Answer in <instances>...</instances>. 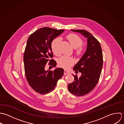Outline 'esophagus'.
Returning a JSON list of instances; mask_svg holds the SVG:
<instances>
[{"instance_id":"obj_1","label":"esophagus","mask_w":124,"mask_h":124,"mask_svg":"<svg viewBox=\"0 0 124 124\" xmlns=\"http://www.w3.org/2000/svg\"><path fill=\"white\" fill-rule=\"evenodd\" d=\"M64 75H69L70 74V72L68 71L67 70H64Z\"/></svg>"}]
</instances>
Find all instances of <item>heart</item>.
<instances>
[{
    "label": "heart",
    "mask_w": 124,
    "mask_h": 124,
    "mask_svg": "<svg viewBox=\"0 0 124 124\" xmlns=\"http://www.w3.org/2000/svg\"><path fill=\"white\" fill-rule=\"evenodd\" d=\"M67 39L71 44L74 48H76V54H79L82 51V48L80 46L82 44V40L77 35L70 34L67 36ZM61 42L60 38H55L53 40L51 43V49L53 52L56 55L60 54V50L59 47V44ZM74 63V59L68 56H63L58 60V65L64 68L68 69L70 68Z\"/></svg>",
    "instance_id": "obj_1"
}]
</instances>
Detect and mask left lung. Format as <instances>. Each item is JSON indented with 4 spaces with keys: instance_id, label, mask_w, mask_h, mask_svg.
<instances>
[{
    "instance_id": "1",
    "label": "left lung",
    "mask_w": 124,
    "mask_h": 124,
    "mask_svg": "<svg viewBox=\"0 0 124 124\" xmlns=\"http://www.w3.org/2000/svg\"><path fill=\"white\" fill-rule=\"evenodd\" d=\"M71 31L80 33L87 40L86 51L73 68L76 73L78 70L81 75L79 77L73 75L74 80L68 85L70 93L80 96L89 93L97 85L102 68V53L99 41L91 33L84 30Z\"/></svg>"
}]
</instances>
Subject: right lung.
I'll use <instances>...</instances> for the list:
<instances>
[{
  "label": "right lung",
  "instance_id": "1",
  "mask_svg": "<svg viewBox=\"0 0 124 124\" xmlns=\"http://www.w3.org/2000/svg\"><path fill=\"white\" fill-rule=\"evenodd\" d=\"M64 31L44 27L36 30L27 40L23 56L25 76L30 86L38 93L46 94L53 91L64 74L62 68L50 71L45 70V66L48 62L54 68L56 66V62L50 59L53 56L51 45Z\"/></svg>",
  "mask_w": 124,
  "mask_h": 124
}]
</instances>
